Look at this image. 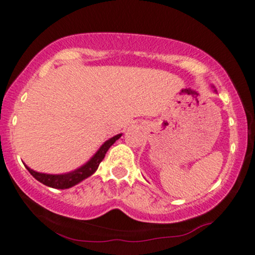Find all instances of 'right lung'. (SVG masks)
Masks as SVG:
<instances>
[{
    "instance_id": "add662e5",
    "label": "right lung",
    "mask_w": 255,
    "mask_h": 255,
    "mask_svg": "<svg viewBox=\"0 0 255 255\" xmlns=\"http://www.w3.org/2000/svg\"><path fill=\"white\" fill-rule=\"evenodd\" d=\"M121 135L122 134H118L115 135L114 137L109 138L108 141H106V142L101 146V148L98 150V153H96L85 166L80 167L79 169L74 170V172H70L67 174H60V175H53V174H44V173L35 172V170L30 169L27 166H25V168L28 169V172L30 173L31 175L37 180V181L43 183V185L51 187V188H57V189L69 188V187L75 186L76 183L81 182L82 180L87 179L88 176L92 175L96 169H98L100 162L104 160V157L106 155V153H107V150L109 149V147H111L112 144L118 140V138H120Z\"/></svg>"
}]
</instances>
